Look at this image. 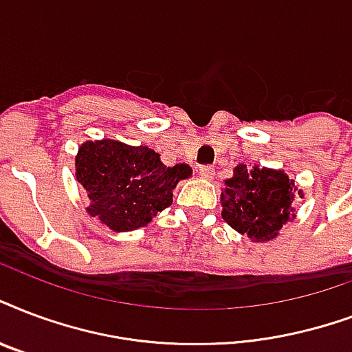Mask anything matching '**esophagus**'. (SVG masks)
<instances>
[{
	"label": "esophagus",
	"mask_w": 352,
	"mask_h": 352,
	"mask_svg": "<svg viewBox=\"0 0 352 352\" xmlns=\"http://www.w3.org/2000/svg\"><path fill=\"white\" fill-rule=\"evenodd\" d=\"M199 175L206 179V181H210L212 177H214V168L212 166H203V168H199Z\"/></svg>",
	"instance_id": "esophagus-1"
}]
</instances>
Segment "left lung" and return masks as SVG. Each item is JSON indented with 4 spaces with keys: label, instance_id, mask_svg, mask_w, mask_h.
<instances>
[{
    "label": "left lung",
    "instance_id": "left-lung-1",
    "mask_svg": "<svg viewBox=\"0 0 352 352\" xmlns=\"http://www.w3.org/2000/svg\"><path fill=\"white\" fill-rule=\"evenodd\" d=\"M295 194L302 197L284 171L238 164L221 190V218L253 241H270L277 238L286 221L295 218Z\"/></svg>",
    "mask_w": 352,
    "mask_h": 352
}]
</instances>
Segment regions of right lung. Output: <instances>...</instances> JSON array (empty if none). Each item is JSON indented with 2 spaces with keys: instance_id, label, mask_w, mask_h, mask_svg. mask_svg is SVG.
<instances>
[{
  "instance_id": "right-lung-1",
  "label": "right lung",
  "mask_w": 352,
  "mask_h": 352,
  "mask_svg": "<svg viewBox=\"0 0 352 352\" xmlns=\"http://www.w3.org/2000/svg\"><path fill=\"white\" fill-rule=\"evenodd\" d=\"M192 175L188 164L168 168L146 146L118 140L85 142L75 157V177L87 190V212L114 232L146 227L173 203V188Z\"/></svg>"
}]
</instances>
